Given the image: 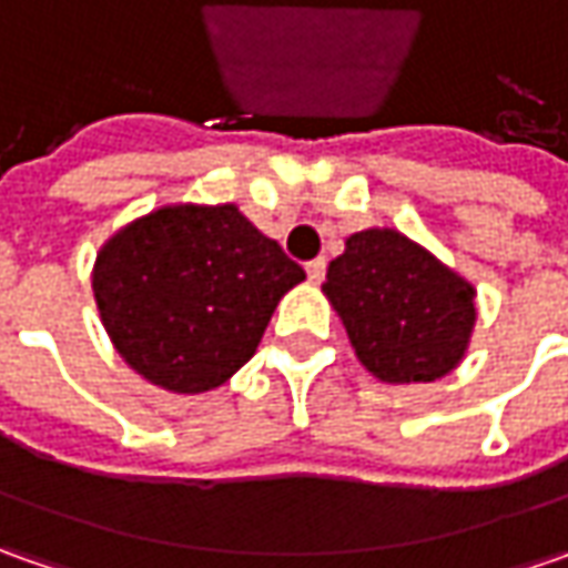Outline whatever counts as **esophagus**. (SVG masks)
Listing matches in <instances>:
<instances>
[{"mask_svg":"<svg viewBox=\"0 0 568 568\" xmlns=\"http://www.w3.org/2000/svg\"><path fill=\"white\" fill-rule=\"evenodd\" d=\"M306 274H310V281L318 284L322 277H325V258H313V262H306Z\"/></svg>","mask_w":568,"mask_h":568,"instance_id":"34e87169","label":"esophagus"}]
</instances>
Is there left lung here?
<instances>
[{"mask_svg":"<svg viewBox=\"0 0 568 568\" xmlns=\"http://www.w3.org/2000/svg\"><path fill=\"white\" fill-rule=\"evenodd\" d=\"M322 294L357 361L379 382H436L468 351L477 291L420 243L392 227L347 236Z\"/></svg>","mask_w":568,"mask_h":568,"instance_id":"left-lung-1","label":"left lung"}]
</instances>
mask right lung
<instances>
[{"label": "right lung", "instance_id": "add662e5", "mask_svg": "<svg viewBox=\"0 0 568 568\" xmlns=\"http://www.w3.org/2000/svg\"><path fill=\"white\" fill-rule=\"evenodd\" d=\"M303 277L236 205H166L103 243L91 287L122 361L166 392L199 395L250 361Z\"/></svg>", "mask_w": 568, "mask_h": 568}]
</instances>
